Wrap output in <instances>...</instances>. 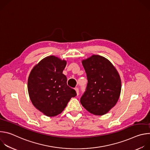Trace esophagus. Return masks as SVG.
Here are the masks:
<instances>
[{"label":"esophagus","mask_w":150,"mask_h":150,"mask_svg":"<svg viewBox=\"0 0 150 150\" xmlns=\"http://www.w3.org/2000/svg\"><path fill=\"white\" fill-rule=\"evenodd\" d=\"M75 91H76V95L78 96V95H79V90H78V88H76L75 89Z\"/></svg>","instance_id":"esophagus-1"}]
</instances>
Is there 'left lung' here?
Returning a JSON list of instances; mask_svg holds the SVG:
<instances>
[{
    "label": "left lung",
    "instance_id": "obj_1",
    "mask_svg": "<svg viewBox=\"0 0 150 150\" xmlns=\"http://www.w3.org/2000/svg\"><path fill=\"white\" fill-rule=\"evenodd\" d=\"M81 62L88 79L81 104L94 115L108 113L120 95L122 83L117 69L108 59L99 55H92Z\"/></svg>",
    "mask_w": 150,
    "mask_h": 150
}]
</instances>
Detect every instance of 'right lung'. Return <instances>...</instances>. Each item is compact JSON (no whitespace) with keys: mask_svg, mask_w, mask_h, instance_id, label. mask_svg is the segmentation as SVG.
<instances>
[{"mask_svg":"<svg viewBox=\"0 0 150 150\" xmlns=\"http://www.w3.org/2000/svg\"><path fill=\"white\" fill-rule=\"evenodd\" d=\"M67 62L55 56L40 60L31 71L28 79V91L35 108L47 116L61 113L76 91L67 85L63 74Z\"/></svg>","mask_w":150,"mask_h":150,"instance_id":"1","label":"right lung"}]
</instances>
